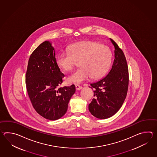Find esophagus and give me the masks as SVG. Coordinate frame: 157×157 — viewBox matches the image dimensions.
I'll return each instance as SVG.
<instances>
[{"label": "esophagus", "instance_id": "34e87169", "mask_svg": "<svg viewBox=\"0 0 157 157\" xmlns=\"http://www.w3.org/2000/svg\"><path fill=\"white\" fill-rule=\"evenodd\" d=\"M75 86H76V90H80L82 88V86H80L79 85H78V84H76L75 85Z\"/></svg>", "mask_w": 157, "mask_h": 157}]
</instances>
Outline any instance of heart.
<instances>
[{
	"mask_svg": "<svg viewBox=\"0 0 157 157\" xmlns=\"http://www.w3.org/2000/svg\"><path fill=\"white\" fill-rule=\"evenodd\" d=\"M68 52L57 57L58 66L64 71L71 70L77 62L80 68L67 77L68 82L80 83L90 77L94 79L103 76L108 70L112 53L105 45L92 41H83L71 45Z\"/></svg>",
	"mask_w": 157,
	"mask_h": 157,
	"instance_id": "1",
	"label": "heart"
}]
</instances>
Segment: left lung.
<instances>
[{
	"instance_id": "1",
	"label": "left lung",
	"mask_w": 157,
	"mask_h": 157,
	"mask_svg": "<svg viewBox=\"0 0 157 157\" xmlns=\"http://www.w3.org/2000/svg\"><path fill=\"white\" fill-rule=\"evenodd\" d=\"M114 59L110 72L97 82L91 83L94 89L93 99L89 109L94 117L105 119L112 117L122 107L128 87V69L123 51L113 39Z\"/></svg>"
}]
</instances>
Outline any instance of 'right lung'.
Segmentation results:
<instances>
[{
  "instance_id": "add662e5",
  "label": "right lung",
  "mask_w": 157,
  "mask_h": 157,
  "mask_svg": "<svg viewBox=\"0 0 157 157\" xmlns=\"http://www.w3.org/2000/svg\"><path fill=\"white\" fill-rule=\"evenodd\" d=\"M64 77L57 64L55 50L49 41L37 47L30 56L26 85L33 107L41 116L57 120L67 112L75 86L58 87Z\"/></svg>"
}]
</instances>
